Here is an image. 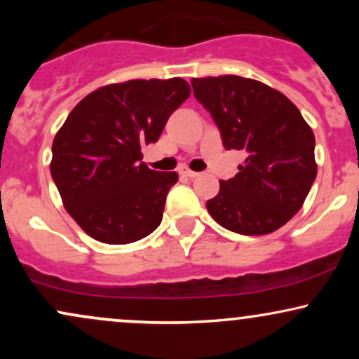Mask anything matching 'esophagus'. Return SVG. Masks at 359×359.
Listing matches in <instances>:
<instances>
[{
    "label": "esophagus",
    "instance_id": "1",
    "mask_svg": "<svg viewBox=\"0 0 359 359\" xmlns=\"http://www.w3.org/2000/svg\"><path fill=\"white\" fill-rule=\"evenodd\" d=\"M179 174L180 175H184V177H189V179H194V177H197L199 174H197V172H194V170H189V168H180L179 170Z\"/></svg>",
    "mask_w": 359,
    "mask_h": 359
}]
</instances>
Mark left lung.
Wrapping results in <instances>:
<instances>
[{"label":"left lung","instance_id":"obj_1","mask_svg":"<svg viewBox=\"0 0 359 359\" xmlns=\"http://www.w3.org/2000/svg\"><path fill=\"white\" fill-rule=\"evenodd\" d=\"M226 150L246 154L205 208L222 228L246 236L277 231L299 212L317 175L316 138L297 106L270 86L240 76L191 81Z\"/></svg>","mask_w":359,"mask_h":359}]
</instances>
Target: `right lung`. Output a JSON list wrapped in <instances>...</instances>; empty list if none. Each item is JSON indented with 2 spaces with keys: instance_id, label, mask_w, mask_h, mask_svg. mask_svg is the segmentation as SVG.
<instances>
[{
  "instance_id": "add662e5",
  "label": "right lung",
  "mask_w": 359,
  "mask_h": 359,
  "mask_svg": "<svg viewBox=\"0 0 359 359\" xmlns=\"http://www.w3.org/2000/svg\"><path fill=\"white\" fill-rule=\"evenodd\" d=\"M191 96L184 79L102 86L71 111L52 143L50 174L72 219L94 240L128 245L162 222L175 172L142 162L168 116Z\"/></svg>"
}]
</instances>
